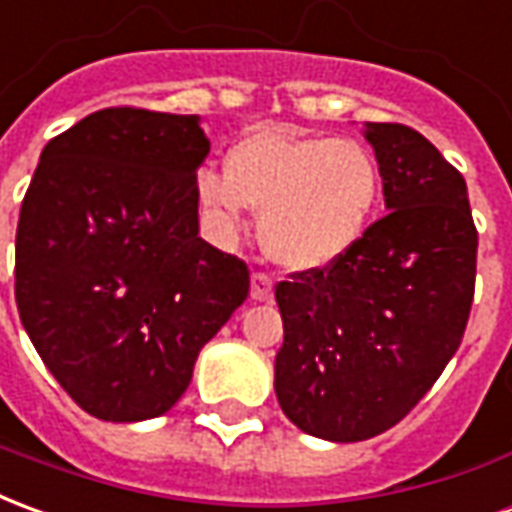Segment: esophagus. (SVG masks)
Here are the masks:
<instances>
[{"instance_id": "1", "label": "esophagus", "mask_w": 512, "mask_h": 512, "mask_svg": "<svg viewBox=\"0 0 512 512\" xmlns=\"http://www.w3.org/2000/svg\"><path fill=\"white\" fill-rule=\"evenodd\" d=\"M252 299L255 301L274 299V279L268 277L266 271H255V274H252Z\"/></svg>"}]
</instances>
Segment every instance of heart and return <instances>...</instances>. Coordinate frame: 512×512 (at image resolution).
Returning <instances> with one entry per match:
<instances>
[{
    "label": "heart",
    "instance_id": "1",
    "mask_svg": "<svg viewBox=\"0 0 512 512\" xmlns=\"http://www.w3.org/2000/svg\"><path fill=\"white\" fill-rule=\"evenodd\" d=\"M197 202L222 235L260 213V246L274 263L315 271L354 249L381 200L376 156L354 139L304 136L260 126L241 136L224 172L200 169Z\"/></svg>",
    "mask_w": 512,
    "mask_h": 512
}]
</instances>
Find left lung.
<instances>
[{
  "instance_id": "8db88e82",
  "label": "left lung",
  "mask_w": 512,
  "mask_h": 512,
  "mask_svg": "<svg viewBox=\"0 0 512 512\" xmlns=\"http://www.w3.org/2000/svg\"><path fill=\"white\" fill-rule=\"evenodd\" d=\"M386 211L337 263L277 285L274 389L310 436L365 441L425 397L466 332L477 274L466 180L425 136L367 123Z\"/></svg>"
}]
</instances>
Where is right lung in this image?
Segmentation results:
<instances>
[{
	"mask_svg": "<svg viewBox=\"0 0 512 512\" xmlns=\"http://www.w3.org/2000/svg\"><path fill=\"white\" fill-rule=\"evenodd\" d=\"M197 115L93 112L40 153L16 230V304L43 365L106 422L161 417L200 348L249 296V268L202 241Z\"/></svg>",
	"mask_w": 512,
	"mask_h": 512,
	"instance_id": "right-lung-1",
	"label": "right lung"
}]
</instances>
